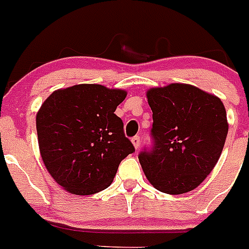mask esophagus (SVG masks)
Wrapping results in <instances>:
<instances>
[{
    "label": "esophagus",
    "instance_id": "esophagus-1",
    "mask_svg": "<svg viewBox=\"0 0 249 249\" xmlns=\"http://www.w3.org/2000/svg\"><path fill=\"white\" fill-rule=\"evenodd\" d=\"M132 143H133V146H135L136 149L140 148V146H141L140 136H135V137H132Z\"/></svg>",
    "mask_w": 249,
    "mask_h": 249
}]
</instances>
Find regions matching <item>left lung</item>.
I'll list each match as a JSON object with an SVG mask.
<instances>
[{
	"instance_id": "8db88e82",
	"label": "left lung",
	"mask_w": 249,
	"mask_h": 249,
	"mask_svg": "<svg viewBox=\"0 0 249 249\" xmlns=\"http://www.w3.org/2000/svg\"><path fill=\"white\" fill-rule=\"evenodd\" d=\"M153 124L152 144L138 155L147 179L168 195L198 187L210 175L228 133L227 116L218 97L191 85L147 92Z\"/></svg>"
}]
</instances>
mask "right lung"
Returning a JSON list of instances; mask_svg holds the SVG:
<instances>
[{
  "label": "right lung",
  "mask_w": 249,
  "mask_h": 249,
  "mask_svg": "<svg viewBox=\"0 0 249 249\" xmlns=\"http://www.w3.org/2000/svg\"><path fill=\"white\" fill-rule=\"evenodd\" d=\"M122 89L76 85L58 89L36 117L41 157L54 181L74 195H93L109 186L121 160L135 152L114 114Z\"/></svg>",
  "instance_id": "obj_1"
}]
</instances>
